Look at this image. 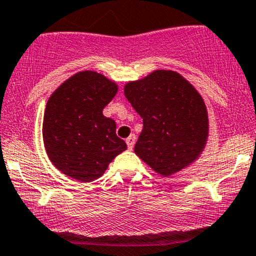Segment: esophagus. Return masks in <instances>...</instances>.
<instances>
[{
  "mask_svg": "<svg viewBox=\"0 0 256 256\" xmlns=\"http://www.w3.org/2000/svg\"><path fill=\"white\" fill-rule=\"evenodd\" d=\"M126 146H128V148H130V150H132L133 147H134V143H136V136L134 134H132V136H130V137L126 138Z\"/></svg>",
  "mask_w": 256,
  "mask_h": 256,
  "instance_id": "1",
  "label": "esophagus"
}]
</instances>
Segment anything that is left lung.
<instances>
[{
    "label": "left lung",
    "instance_id": "obj_1",
    "mask_svg": "<svg viewBox=\"0 0 256 256\" xmlns=\"http://www.w3.org/2000/svg\"><path fill=\"white\" fill-rule=\"evenodd\" d=\"M124 96L143 119L134 152L153 171L171 176L202 152L208 134L206 106L178 72L156 70L126 84Z\"/></svg>",
    "mask_w": 256,
    "mask_h": 256
}]
</instances>
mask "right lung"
<instances>
[{
	"instance_id": "1",
	"label": "right lung",
	"mask_w": 256,
	"mask_h": 256,
	"mask_svg": "<svg viewBox=\"0 0 256 256\" xmlns=\"http://www.w3.org/2000/svg\"><path fill=\"white\" fill-rule=\"evenodd\" d=\"M116 92V82L86 70L72 75L51 94L44 114V144L54 166L64 174L94 181L126 150L116 134V122L103 116Z\"/></svg>"
}]
</instances>
